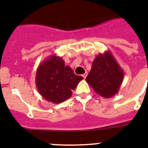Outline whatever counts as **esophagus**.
Here are the masks:
<instances>
[{
  "label": "esophagus",
  "mask_w": 148,
  "mask_h": 148,
  "mask_svg": "<svg viewBox=\"0 0 148 148\" xmlns=\"http://www.w3.org/2000/svg\"><path fill=\"white\" fill-rule=\"evenodd\" d=\"M82 76H83V77H84L85 79V78L86 77V76H87V73H86H86H84V74H83Z\"/></svg>",
  "instance_id": "1"
}]
</instances>
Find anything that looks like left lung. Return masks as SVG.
I'll list each match as a JSON object with an SVG mask.
<instances>
[{"mask_svg":"<svg viewBox=\"0 0 148 148\" xmlns=\"http://www.w3.org/2000/svg\"><path fill=\"white\" fill-rule=\"evenodd\" d=\"M124 71L110 51L100 53L93 62L86 81L97 94L111 98L119 90Z\"/></svg>","mask_w":148,"mask_h":148,"instance_id":"left-lung-1","label":"left lung"}]
</instances>
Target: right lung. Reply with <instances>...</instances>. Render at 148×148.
Masks as SVG:
<instances>
[{"label":"right lung","mask_w":148,"mask_h":148,"mask_svg":"<svg viewBox=\"0 0 148 148\" xmlns=\"http://www.w3.org/2000/svg\"><path fill=\"white\" fill-rule=\"evenodd\" d=\"M83 79L64 64L62 57L52 55L39 64L36 85L39 93L47 101L60 103L71 97L72 90Z\"/></svg>","instance_id":"add662e5"}]
</instances>
